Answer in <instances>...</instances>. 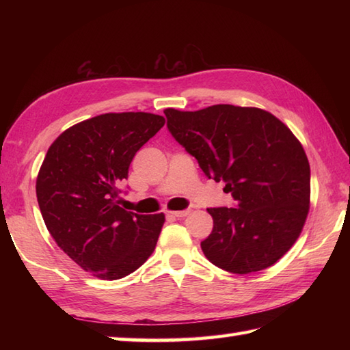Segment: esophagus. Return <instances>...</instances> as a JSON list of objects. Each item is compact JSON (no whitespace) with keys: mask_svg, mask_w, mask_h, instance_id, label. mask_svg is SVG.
<instances>
[{"mask_svg":"<svg viewBox=\"0 0 350 350\" xmlns=\"http://www.w3.org/2000/svg\"><path fill=\"white\" fill-rule=\"evenodd\" d=\"M171 217H174V218H185L187 217V215H189L191 213V211L189 209H185V211H176V212H168Z\"/></svg>","mask_w":350,"mask_h":350,"instance_id":"esophagus-1","label":"esophagus"}]
</instances>
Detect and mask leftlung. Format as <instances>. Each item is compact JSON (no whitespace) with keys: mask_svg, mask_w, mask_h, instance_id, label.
<instances>
[{"mask_svg":"<svg viewBox=\"0 0 350 350\" xmlns=\"http://www.w3.org/2000/svg\"><path fill=\"white\" fill-rule=\"evenodd\" d=\"M171 135L203 173L224 180L234 207H211L202 242L209 262L233 273L266 269L292 248L310 209V163L301 143L260 108L213 105L163 111Z\"/></svg>","mask_w":350,"mask_h":350,"instance_id":"left-lung-1","label":"left lung"}]
</instances>
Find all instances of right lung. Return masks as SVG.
Returning <instances> with one entry per match:
<instances>
[{"mask_svg": "<svg viewBox=\"0 0 350 350\" xmlns=\"http://www.w3.org/2000/svg\"><path fill=\"white\" fill-rule=\"evenodd\" d=\"M165 118L150 113L96 116L64 131L37 176L42 217L58 247L84 271L118 280L150 257L165 217L117 204L133 156Z\"/></svg>", "mask_w": 350, "mask_h": 350, "instance_id": "1", "label": "right lung"}]
</instances>
